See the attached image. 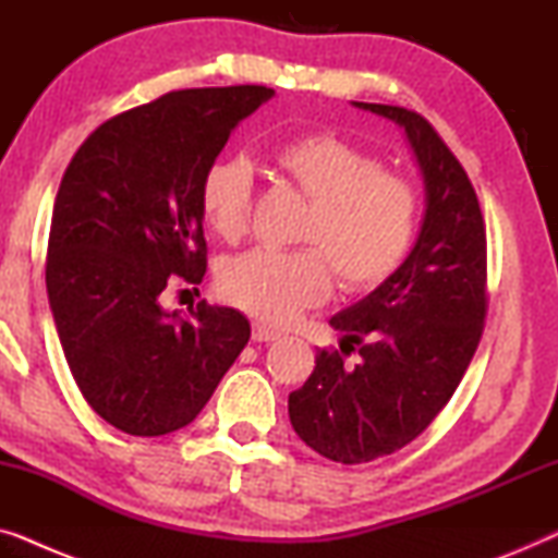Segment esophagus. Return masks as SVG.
Listing matches in <instances>:
<instances>
[{
    "label": "esophagus",
    "mask_w": 558,
    "mask_h": 558,
    "mask_svg": "<svg viewBox=\"0 0 558 558\" xmlns=\"http://www.w3.org/2000/svg\"><path fill=\"white\" fill-rule=\"evenodd\" d=\"M254 340L256 342H274V340H279V332L269 330V327H264V325H254Z\"/></svg>",
    "instance_id": "esophagus-1"
}]
</instances>
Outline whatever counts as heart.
Returning a JSON list of instances; mask_svg holds the SVG:
<instances>
[{
	"label": "heart",
	"mask_w": 558,
	"mask_h": 558,
	"mask_svg": "<svg viewBox=\"0 0 558 558\" xmlns=\"http://www.w3.org/2000/svg\"><path fill=\"white\" fill-rule=\"evenodd\" d=\"M281 178L310 205L296 228L304 248H254L223 264L220 294L266 325H287L330 296L332 274L365 292L407 258L418 226V193L401 172L335 134H304L274 149ZM205 223L223 241L246 235L254 174L246 159L223 157L201 180Z\"/></svg>",
	"instance_id": "b5f03b06"
}]
</instances>
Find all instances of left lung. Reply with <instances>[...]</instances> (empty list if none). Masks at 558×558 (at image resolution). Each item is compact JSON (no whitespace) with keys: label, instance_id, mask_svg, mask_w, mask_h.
Segmentation results:
<instances>
[{"label":"left lung","instance_id":"left-lung-1","mask_svg":"<svg viewBox=\"0 0 558 558\" xmlns=\"http://www.w3.org/2000/svg\"><path fill=\"white\" fill-rule=\"evenodd\" d=\"M353 106L399 124L424 178L422 231L399 269L330 319L340 350L289 393V422L327 460L361 464L391 454L429 426L468 371L487 312V241L475 187L422 113ZM359 350V363L344 355Z\"/></svg>","mask_w":558,"mask_h":558}]
</instances>
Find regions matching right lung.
Instances as JSON below:
<instances>
[{
  "instance_id": "1",
  "label": "right lung",
  "mask_w": 558,
  "mask_h": 558,
  "mask_svg": "<svg viewBox=\"0 0 558 558\" xmlns=\"http://www.w3.org/2000/svg\"><path fill=\"white\" fill-rule=\"evenodd\" d=\"M271 96L172 90L104 121L60 182L45 264L52 319L83 399L132 437L193 422L251 338L239 310L203 300L182 319L159 294L174 277L203 281V172Z\"/></svg>"
}]
</instances>
